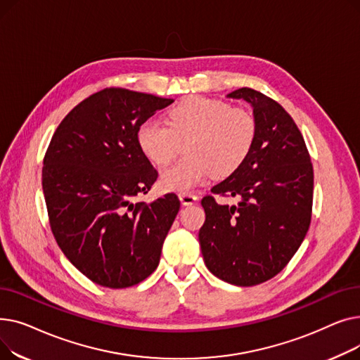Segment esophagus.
<instances>
[{"instance_id":"1","label":"esophagus","mask_w":360,"mask_h":360,"mask_svg":"<svg viewBox=\"0 0 360 360\" xmlns=\"http://www.w3.org/2000/svg\"><path fill=\"white\" fill-rule=\"evenodd\" d=\"M179 200H181V202H182L184 205H191V204H194L198 198H197L195 194H191V193H181V194H179Z\"/></svg>"}]
</instances>
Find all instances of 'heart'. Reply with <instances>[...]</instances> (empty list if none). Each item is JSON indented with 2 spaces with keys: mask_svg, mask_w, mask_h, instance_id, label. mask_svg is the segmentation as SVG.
<instances>
[{
  "mask_svg": "<svg viewBox=\"0 0 360 360\" xmlns=\"http://www.w3.org/2000/svg\"><path fill=\"white\" fill-rule=\"evenodd\" d=\"M258 125L251 112L217 99L191 96L166 113V122L147 120L137 129L143 155L158 166L172 162L186 144V156L160 176L165 191H190L210 175L228 178L247 162Z\"/></svg>",
  "mask_w": 360,
  "mask_h": 360,
  "instance_id": "heart-1",
  "label": "heart"
}]
</instances>
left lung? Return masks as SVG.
Listing matches in <instances>:
<instances>
[{
    "instance_id": "8db88e82",
    "label": "left lung",
    "mask_w": 360,
    "mask_h": 360,
    "mask_svg": "<svg viewBox=\"0 0 360 360\" xmlns=\"http://www.w3.org/2000/svg\"><path fill=\"white\" fill-rule=\"evenodd\" d=\"M228 98L252 105L258 136L247 162L212 188L213 195L238 198V205L220 206L205 195L198 239L207 269L248 288L277 276L305 239L314 167L302 132L280 103L250 87Z\"/></svg>"
}]
</instances>
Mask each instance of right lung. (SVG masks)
Wrapping results in <instances>:
<instances>
[{
  "instance_id": "add662e5",
  "label": "right lung",
  "mask_w": 360,
  "mask_h": 360,
  "mask_svg": "<svg viewBox=\"0 0 360 360\" xmlns=\"http://www.w3.org/2000/svg\"><path fill=\"white\" fill-rule=\"evenodd\" d=\"M172 99L121 87L74 106L55 129L42 167L51 231L72 266L109 289L153 273L181 207L178 195L134 202L158 179L137 129Z\"/></svg>"
}]
</instances>
